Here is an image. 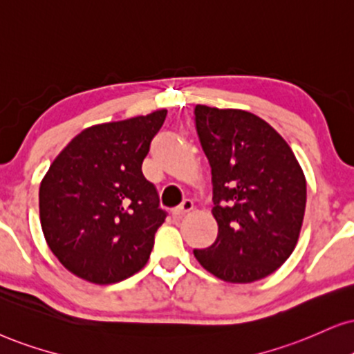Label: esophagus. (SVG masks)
Listing matches in <instances>:
<instances>
[{"instance_id":"obj_1","label":"esophagus","mask_w":354,"mask_h":354,"mask_svg":"<svg viewBox=\"0 0 354 354\" xmlns=\"http://www.w3.org/2000/svg\"><path fill=\"white\" fill-rule=\"evenodd\" d=\"M192 209H194V204H192V201L186 199V201H183V203L178 205V207H174L171 210V216H173V218H183L187 212H191Z\"/></svg>"}]
</instances>
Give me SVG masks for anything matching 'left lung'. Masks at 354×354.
<instances>
[{
	"label": "left lung",
	"instance_id": "obj_1",
	"mask_svg": "<svg viewBox=\"0 0 354 354\" xmlns=\"http://www.w3.org/2000/svg\"><path fill=\"white\" fill-rule=\"evenodd\" d=\"M194 122L218 225L216 241L194 257L227 283L263 279L296 248L307 201L302 168L284 138L247 111L198 104Z\"/></svg>",
	"mask_w": 354,
	"mask_h": 354
}]
</instances>
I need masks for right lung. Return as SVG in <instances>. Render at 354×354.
Masks as SVG:
<instances>
[{
	"label": "right lung",
	"mask_w": 354,
	"mask_h": 354,
	"mask_svg": "<svg viewBox=\"0 0 354 354\" xmlns=\"http://www.w3.org/2000/svg\"><path fill=\"white\" fill-rule=\"evenodd\" d=\"M167 113L84 129L40 183V225L48 248L89 283H119L149 261L167 212L142 163Z\"/></svg>",
	"instance_id": "right-lung-1"
}]
</instances>
